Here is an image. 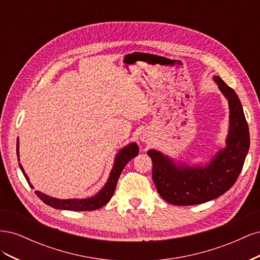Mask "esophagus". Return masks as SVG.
Listing matches in <instances>:
<instances>
[{"label": "esophagus", "mask_w": 260, "mask_h": 260, "mask_svg": "<svg viewBox=\"0 0 260 260\" xmlns=\"http://www.w3.org/2000/svg\"><path fill=\"white\" fill-rule=\"evenodd\" d=\"M141 140H142L143 142H145V141H147V136H145V135H142V136H141Z\"/></svg>", "instance_id": "34e87169"}]
</instances>
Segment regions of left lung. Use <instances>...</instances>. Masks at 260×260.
Segmentation results:
<instances>
[{"label":"left lung","instance_id":"8db88e82","mask_svg":"<svg viewBox=\"0 0 260 260\" xmlns=\"http://www.w3.org/2000/svg\"><path fill=\"white\" fill-rule=\"evenodd\" d=\"M229 102L230 128L225 148L219 151L206 166L176 165L160 152L149 149L153 161V181L161 198L177 206L206 203L224 194L235 183L249 148L248 124L239 96L220 77H214Z\"/></svg>","mask_w":260,"mask_h":260}]
</instances>
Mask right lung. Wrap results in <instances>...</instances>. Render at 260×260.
<instances>
[{
	"label": "right lung",
	"mask_w": 260,
	"mask_h": 260,
	"mask_svg": "<svg viewBox=\"0 0 260 260\" xmlns=\"http://www.w3.org/2000/svg\"><path fill=\"white\" fill-rule=\"evenodd\" d=\"M138 154H139V147L136 143H131L125 147H123L116 156L114 167L112 169L111 176H109V178H108L107 183L96 195H94L93 198L85 199V200H58V199L51 198V196L45 195L39 191H36L35 193L39 196V199L46 204V205H49V206H51L53 208H56V209L74 210V211L99 209L101 207H103L104 205H106V204L109 202V200H111V198L115 192L118 179H119V176L121 174L122 169L124 168L125 165H127L133 158V157H136ZM17 156H19L18 140H17ZM19 167L22 171L23 176H25L27 182L29 183V185L31 187H32V185H31L30 181L28 179V176L26 175V172H25V170H23L20 164H19Z\"/></svg>",
	"instance_id": "obj_1"
}]
</instances>
